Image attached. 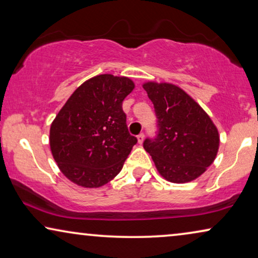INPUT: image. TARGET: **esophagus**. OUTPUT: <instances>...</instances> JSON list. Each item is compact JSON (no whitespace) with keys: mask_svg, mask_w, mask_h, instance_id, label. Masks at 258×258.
Instances as JSON below:
<instances>
[{"mask_svg":"<svg viewBox=\"0 0 258 258\" xmlns=\"http://www.w3.org/2000/svg\"><path fill=\"white\" fill-rule=\"evenodd\" d=\"M137 141H139V143L140 144H142L143 143V141H144V134L142 133V134H140L139 136H137Z\"/></svg>","mask_w":258,"mask_h":258,"instance_id":"obj_1","label":"esophagus"}]
</instances>
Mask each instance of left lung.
I'll use <instances>...</instances> for the list:
<instances>
[{
  "mask_svg": "<svg viewBox=\"0 0 258 258\" xmlns=\"http://www.w3.org/2000/svg\"><path fill=\"white\" fill-rule=\"evenodd\" d=\"M154 103L158 134L143 147L162 177L185 183L200 177L213 164L220 135L210 116L181 88L172 83H143Z\"/></svg>",
  "mask_w": 258,
  "mask_h": 258,
  "instance_id": "8db88e82",
  "label": "left lung"
}]
</instances>
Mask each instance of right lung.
<instances>
[{
  "mask_svg": "<svg viewBox=\"0 0 258 258\" xmlns=\"http://www.w3.org/2000/svg\"><path fill=\"white\" fill-rule=\"evenodd\" d=\"M135 88L129 77L102 74L81 84L50 125L52 157L67 178L100 188L121 171L137 142L122 102Z\"/></svg>",
  "mask_w": 258,
  "mask_h": 258,
  "instance_id": "1",
  "label": "right lung"
}]
</instances>
